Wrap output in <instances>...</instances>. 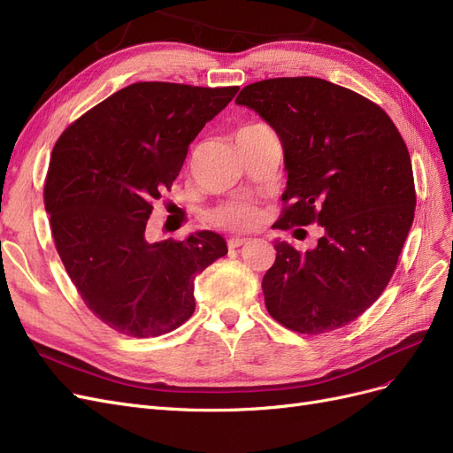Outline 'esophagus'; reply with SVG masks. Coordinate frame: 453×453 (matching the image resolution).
I'll return each instance as SVG.
<instances>
[{
	"mask_svg": "<svg viewBox=\"0 0 453 453\" xmlns=\"http://www.w3.org/2000/svg\"><path fill=\"white\" fill-rule=\"evenodd\" d=\"M248 242H250L248 238H230V240L226 242V245H228L230 250H236V248H242V245H245Z\"/></svg>",
	"mask_w": 453,
	"mask_h": 453,
	"instance_id": "esophagus-1",
	"label": "esophagus"
}]
</instances>
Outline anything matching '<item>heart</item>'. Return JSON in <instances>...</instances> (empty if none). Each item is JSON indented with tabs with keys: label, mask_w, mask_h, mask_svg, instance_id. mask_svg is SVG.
<instances>
[{
	"label": "heart",
	"mask_w": 453,
	"mask_h": 453,
	"mask_svg": "<svg viewBox=\"0 0 453 453\" xmlns=\"http://www.w3.org/2000/svg\"><path fill=\"white\" fill-rule=\"evenodd\" d=\"M208 221L217 228L230 232H245L255 228L260 223V210L250 200L234 198L219 203L217 208H213L208 213Z\"/></svg>",
	"instance_id": "1"
}]
</instances>
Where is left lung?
I'll return each mask as SVG.
<instances>
[{
  "label": "left lung",
  "instance_id": "obj_1",
  "mask_svg": "<svg viewBox=\"0 0 453 453\" xmlns=\"http://www.w3.org/2000/svg\"><path fill=\"white\" fill-rule=\"evenodd\" d=\"M248 105L278 132L287 188L276 228L323 226L315 250L276 242L263 293L273 319L300 334L346 326L372 306L414 221L412 160L395 122L365 96L318 77L248 85Z\"/></svg>",
  "mask_w": 453,
  "mask_h": 453
}]
</instances>
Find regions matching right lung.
<instances>
[{
	"label": "right lung",
	"instance_id": "1",
	"mask_svg": "<svg viewBox=\"0 0 453 453\" xmlns=\"http://www.w3.org/2000/svg\"><path fill=\"white\" fill-rule=\"evenodd\" d=\"M238 90L134 83L54 143L43 188L54 245L87 308L113 331H175L195 311V278L226 255L210 230L149 242L147 219L180 175L190 142Z\"/></svg>",
	"mask_w": 453,
	"mask_h": 453
}]
</instances>
